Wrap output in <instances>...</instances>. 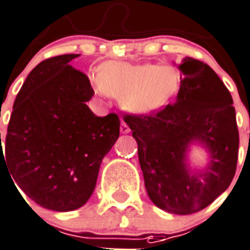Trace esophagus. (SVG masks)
<instances>
[{
	"mask_svg": "<svg viewBox=\"0 0 250 250\" xmlns=\"http://www.w3.org/2000/svg\"><path fill=\"white\" fill-rule=\"evenodd\" d=\"M120 131L123 133V134H127L129 131H130V127L127 126V124L125 121H121V126H120Z\"/></svg>",
	"mask_w": 250,
	"mask_h": 250,
	"instance_id": "1",
	"label": "esophagus"
}]
</instances>
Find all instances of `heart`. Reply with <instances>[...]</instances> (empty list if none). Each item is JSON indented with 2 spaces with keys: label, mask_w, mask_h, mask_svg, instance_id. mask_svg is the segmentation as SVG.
I'll use <instances>...</instances> for the list:
<instances>
[{
  "label": "heart",
  "mask_w": 250,
  "mask_h": 250,
  "mask_svg": "<svg viewBox=\"0 0 250 250\" xmlns=\"http://www.w3.org/2000/svg\"><path fill=\"white\" fill-rule=\"evenodd\" d=\"M89 77L97 95L120 98L121 107L134 115H149L165 107L178 93L182 80L173 65L117 61L105 62Z\"/></svg>",
  "instance_id": "b5f03b06"
}]
</instances>
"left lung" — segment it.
<instances>
[{"mask_svg":"<svg viewBox=\"0 0 250 250\" xmlns=\"http://www.w3.org/2000/svg\"><path fill=\"white\" fill-rule=\"evenodd\" d=\"M175 103L151 115H125L138 143L145 186L153 204L173 214H192L229 188L236 171L239 130L232 97L203 62L185 58ZM208 152L204 169L188 161L191 144Z\"/></svg>","mask_w":250,"mask_h":250,"instance_id":"left-lung-1","label":"left lung"}]
</instances>
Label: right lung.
<instances>
[{
	"label": "right lung",
	"instance_id": "1",
	"mask_svg": "<svg viewBox=\"0 0 250 250\" xmlns=\"http://www.w3.org/2000/svg\"><path fill=\"white\" fill-rule=\"evenodd\" d=\"M77 57L49 58L32 69L14 102L5 155L2 145L0 149L13 182L55 211L85 205L102 160L120 135L119 116L98 117L86 105L94 90L87 76L71 65Z\"/></svg>",
	"mask_w": 250,
	"mask_h": 250
}]
</instances>
